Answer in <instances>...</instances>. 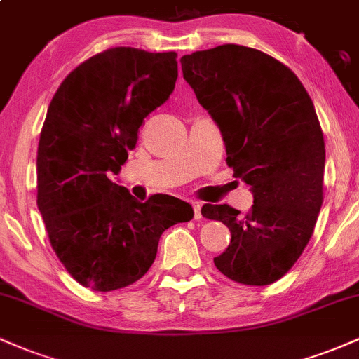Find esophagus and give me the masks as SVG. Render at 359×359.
I'll use <instances>...</instances> for the list:
<instances>
[{
	"mask_svg": "<svg viewBox=\"0 0 359 359\" xmlns=\"http://www.w3.org/2000/svg\"><path fill=\"white\" fill-rule=\"evenodd\" d=\"M201 208H203V204H201L199 201H192L194 217H196V219H201V217H203V214H201Z\"/></svg>",
	"mask_w": 359,
	"mask_h": 359,
	"instance_id": "esophagus-1",
	"label": "esophagus"
}]
</instances>
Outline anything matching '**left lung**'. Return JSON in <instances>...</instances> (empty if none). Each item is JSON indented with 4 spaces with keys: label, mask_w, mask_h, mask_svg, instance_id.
I'll return each mask as SVG.
<instances>
[{
    "label": "left lung",
    "mask_w": 359,
    "mask_h": 359,
    "mask_svg": "<svg viewBox=\"0 0 359 359\" xmlns=\"http://www.w3.org/2000/svg\"><path fill=\"white\" fill-rule=\"evenodd\" d=\"M180 64L219 128L226 162L253 194L248 214L203 205L204 217L231 231L214 265L243 285H270L302 255L323 205L325 148L314 102L287 65L257 48L226 43Z\"/></svg>",
    "instance_id": "1"
}]
</instances>
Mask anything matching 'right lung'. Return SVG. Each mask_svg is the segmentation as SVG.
Masks as SVG:
<instances>
[{
    "instance_id": "obj_1",
    "label": "right lung",
    "mask_w": 359,
    "mask_h": 359,
    "mask_svg": "<svg viewBox=\"0 0 359 359\" xmlns=\"http://www.w3.org/2000/svg\"><path fill=\"white\" fill-rule=\"evenodd\" d=\"M177 53L114 47L82 62L48 106L36 151V205L48 240L81 285L111 292L135 283L162 233L194 217L172 196L135 199L113 182L138 128L174 93Z\"/></svg>"
}]
</instances>
